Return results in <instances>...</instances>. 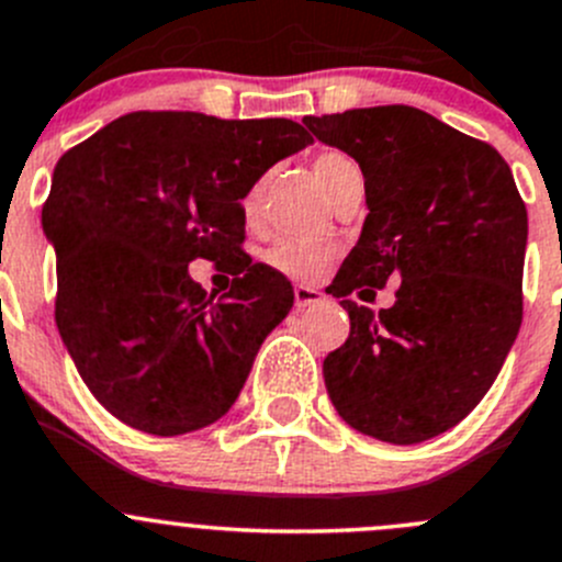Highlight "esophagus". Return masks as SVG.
Wrapping results in <instances>:
<instances>
[{
    "label": "esophagus",
    "mask_w": 562,
    "mask_h": 562,
    "mask_svg": "<svg viewBox=\"0 0 562 562\" xmlns=\"http://www.w3.org/2000/svg\"><path fill=\"white\" fill-rule=\"evenodd\" d=\"M293 302H296V311H307V307L322 305L324 293L313 285H296L293 288Z\"/></svg>",
    "instance_id": "esophagus-1"
}]
</instances>
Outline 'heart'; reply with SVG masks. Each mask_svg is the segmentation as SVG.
Instances as JSON below:
<instances>
[{
  "mask_svg": "<svg viewBox=\"0 0 562 562\" xmlns=\"http://www.w3.org/2000/svg\"><path fill=\"white\" fill-rule=\"evenodd\" d=\"M349 171H358V162L349 155H344V151H324V155H318L316 162H313V175H316L324 193L333 191L335 182L344 175H349ZM260 202H263V180H257L255 186L244 193V202H240V213H244V218L249 224L257 222V216H260ZM333 244L307 238H280L269 246V251H266V263H269L271 269L291 277V280L302 282L318 280V277L333 266Z\"/></svg>",
  "mask_w": 562,
  "mask_h": 562,
  "instance_id": "1",
  "label": "heart"
}]
</instances>
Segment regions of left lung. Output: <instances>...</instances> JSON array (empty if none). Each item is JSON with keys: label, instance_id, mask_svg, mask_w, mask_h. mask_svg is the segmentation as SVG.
Listing matches in <instances>:
<instances>
[{"label": "left lung", "instance_id": "1", "mask_svg": "<svg viewBox=\"0 0 562 562\" xmlns=\"http://www.w3.org/2000/svg\"><path fill=\"white\" fill-rule=\"evenodd\" d=\"M305 127L358 160L369 207L327 288L352 327L324 360V385L358 432L422 443L480 405L516 344L527 207L494 146L418 108L307 115ZM393 276L403 285L387 312L348 299Z\"/></svg>", "mask_w": 562, "mask_h": 562}]
</instances>
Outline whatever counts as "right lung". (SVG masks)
<instances>
[{
  "mask_svg": "<svg viewBox=\"0 0 562 562\" xmlns=\"http://www.w3.org/2000/svg\"><path fill=\"white\" fill-rule=\"evenodd\" d=\"M313 144L291 119L127 113L57 160L44 204L57 255L55 322L104 411L149 435H186L238 400L257 349L293 307L280 271L240 251V199ZM235 265L222 300L187 274Z\"/></svg>",
  "mask_w": 562,
  "mask_h": 562,
  "instance_id": "1",
  "label": "right lung"
}]
</instances>
